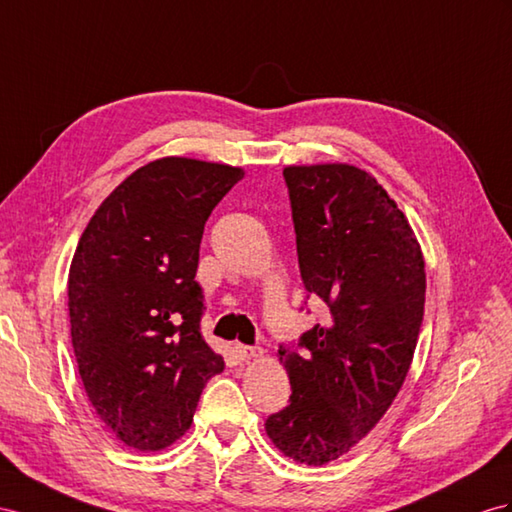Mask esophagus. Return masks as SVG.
<instances>
[{
	"instance_id": "obj_1",
	"label": "esophagus",
	"mask_w": 512,
	"mask_h": 512,
	"mask_svg": "<svg viewBox=\"0 0 512 512\" xmlns=\"http://www.w3.org/2000/svg\"><path fill=\"white\" fill-rule=\"evenodd\" d=\"M233 352H235V357H238L240 361H251V359L261 357V350H259V348L244 346V344H235V346H233Z\"/></svg>"
}]
</instances>
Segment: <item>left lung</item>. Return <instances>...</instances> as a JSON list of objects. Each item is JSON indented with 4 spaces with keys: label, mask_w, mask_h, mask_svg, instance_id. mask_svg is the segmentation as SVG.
<instances>
[{
    "label": "left lung",
    "mask_w": 512,
    "mask_h": 512,
    "mask_svg": "<svg viewBox=\"0 0 512 512\" xmlns=\"http://www.w3.org/2000/svg\"><path fill=\"white\" fill-rule=\"evenodd\" d=\"M300 277L329 307L296 352L279 346L292 396L266 419L270 441L303 465L344 456L378 424L411 368L424 320V255L409 220L350 164L287 166Z\"/></svg>",
    "instance_id": "8db88e82"
}]
</instances>
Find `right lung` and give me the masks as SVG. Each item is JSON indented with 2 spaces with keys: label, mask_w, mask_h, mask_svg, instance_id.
Segmentation results:
<instances>
[{
  "label": "right lung",
  "mask_w": 512,
  "mask_h": 512,
  "mask_svg": "<svg viewBox=\"0 0 512 512\" xmlns=\"http://www.w3.org/2000/svg\"><path fill=\"white\" fill-rule=\"evenodd\" d=\"M244 170L162 157L134 170L86 225L69 270L75 361L114 437L157 452L186 435L225 361L201 335L194 281L205 222Z\"/></svg>",
  "instance_id": "1"
}]
</instances>
